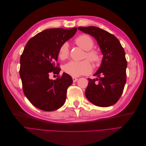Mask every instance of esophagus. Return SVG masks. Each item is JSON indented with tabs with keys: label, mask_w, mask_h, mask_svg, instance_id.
I'll return each instance as SVG.
<instances>
[{
	"label": "esophagus",
	"mask_w": 146,
	"mask_h": 146,
	"mask_svg": "<svg viewBox=\"0 0 146 146\" xmlns=\"http://www.w3.org/2000/svg\"><path fill=\"white\" fill-rule=\"evenodd\" d=\"M72 80H73V82H76L78 80V78L76 77H72Z\"/></svg>",
	"instance_id": "esophagus-1"
}]
</instances>
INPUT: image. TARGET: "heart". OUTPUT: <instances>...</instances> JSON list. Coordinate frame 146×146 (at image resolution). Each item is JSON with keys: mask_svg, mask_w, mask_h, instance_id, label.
I'll use <instances>...</instances> for the list:
<instances>
[{"mask_svg": "<svg viewBox=\"0 0 146 146\" xmlns=\"http://www.w3.org/2000/svg\"><path fill=\"white\" fill-rule=\"evenodd\" d=\"M75 43L83 49L86 50L85 57L94 64L99 63L102 56L100 53L96 49H92L94 46L93 39L88 35L83 34L77 37L74 40ZM58 55L61 60H64L69 55V47L68 42H64L58 49ZM85 60L81 61H70L63 66L64 72L72 77H78L82 75H87L91 72L92 68L90 61Z\"/></svg>", "mask_w": 146, "mask_h": 146, "instance_id": "obj_1", "label": "heart"}]
</instances>
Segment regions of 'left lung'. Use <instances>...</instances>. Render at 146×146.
<instances>
[{
	"label": "left lung",
	"instance_id": "1",
	"mask_svg": "<svg viewBox=\"0 0 146 146\" xmlns=\"http://www.w3.org/2000/svg\"><path fill=\"white\" fill-rule=\"evenodd\" d=\"M78 29L95 38L104 55L100 67L94 75L98 78H88L85 96L96 106L110 107L121 98L126 82L124 49L116 36L103 29L94 26Z\"/></svg>",
	"mask_w": 146,
	"mask_h": 146
}]
</instances>
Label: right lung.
<instances>
[{"label": "right lung", "instance_id": "1", "mask_svg": "<svg viewBox=\"0 0 146 146\" xmlns=\"http://www.w3.org/2000/svg\"><path fill=\"white\" fill-rule=\"evenodd\" d=\"M77 28L49 29L30 38L20 58L19 75L23 92L31 104L43 111H51L64 105L67 90L72 83L69 74L63 73L56 80L51 74L58 75L56 64L60 46L72 38Z\"/></svg>", "mask_w": 146, "mask_h": 146}]
</instances>
